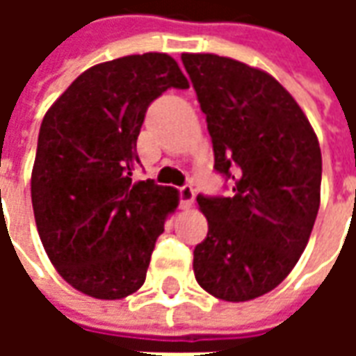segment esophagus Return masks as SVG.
I'll return each mask as SVG.
<instances>
[{
	"mask_svg": "<svg viewBox=\"0 0 356 356\" xmlns=\"http://www.w3.org/2000/svg\"><path fill=\"white\" fill-rule=\"evenodd\" d=\"M179 196H181V206L183 208H191L194 204V188L191 185H185L179 188Z\"/></svg>",
	"mask_w": 356,
	"mask_h": 356,
	"instance_id": "34e87169",
	"label": "esophagus"
}]
</instances>
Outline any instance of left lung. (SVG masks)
<instances>
[{
  "label": "left lung",
  "mask_w": 356,
  "mask_h": 356,
  "mask_svg": "<svg viewBox=\"0 0 356 356\" xmlns=\"http://www.w3.org/2000/svg\"><path fill=\"white\" fill-rule=\"evenodd\" d=\"M181 60L206 114L216 171L231 196H202L208 236L194 248L196 282L223 301L275 290L305 250L321 206L318 139L270 74L213 53Z\"/></svg>",
  "instance_id": "8db88e82"
}]
</instances>
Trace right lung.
I'll list each match as a JSON object with an SVG mask.
<instances>
[{"label":"right lung","mask_w":356,"mask_h":356,"mask_svg":"<svg viewBox=\"0 0 356 356\" xmlns=\"http://www.w3.org/2000/svg\"><path fill=\"white\" fill-rule=\"evenodd\" d=\"M188 80L165 53L91 66L43 116L32 168L35 227L53 267L72 288L122 299L145 284L173 186L131 183L150 102Z\"/></svg>","instance_id":"1"}]
</instances>
